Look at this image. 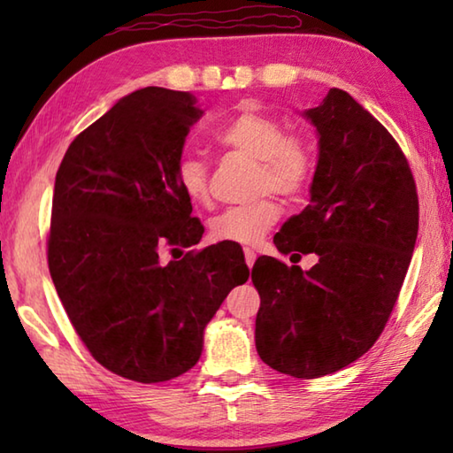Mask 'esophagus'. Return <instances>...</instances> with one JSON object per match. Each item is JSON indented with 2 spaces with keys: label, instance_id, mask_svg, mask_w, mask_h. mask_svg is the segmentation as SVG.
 <instances>
[{
  "label": "esophagus",
  "instance_id": "esophagus-1",
  "mask_svg": "<svg viewBox=\"0 0 453 453\" xmlns=\"http://www.w3.org/2000/svg\"><path fill=\"white\" fill-rule=\"evenodd\" d=\"M243 254H245V264H248L250 267L256 264V257H257V256H256V251H254V250L245 248V250H243Z\"/></svg>",
  "mask_w": 453,
  "mask_h": 453
}]
</instances>
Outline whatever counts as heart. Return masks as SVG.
<instances>
[{
    "label": "heart",
    "mask_w": 453,
    "mask_h": 453,
    "mask_svg": "<svg viewBox=\"0 0 453 453\" xmlns=\"http://www.w3.org/2000/svg\"><path fill=\"white\" fill-rule=\"evenodd\" d=\"M216 140L227 150L257 159L259 191L272 189L283 197H296L308 186L313 167L308 142L300 135H286L281 121L267 113L242 107L218 129ZM175 178L191 203L205 205L210 202V172L202 159L183 157ZM278 216V203L265 197L218 213L210 221V234L216 242L251 245L275 224Z\"/></svg>",
    "instance_id": "b5f03b06"
}]
</instances>
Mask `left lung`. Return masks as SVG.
<instances>
[{
  "label": "left lung",
  "instance_id": "1",
  "mask_svg": "<svg viewBox=\"0 0 453 453\" xmlns=\"http://www.w3.org/2000/svg\"><path fill=\"white\" fill-rule=\"evenodd\" d=\"M302 116L318 135L310 205L273 243L281 254H316L318 264L302 270L262 256L251 280L262 300L259 357L313 380L356 362L380 337L416 248L419 208L400 145L348 91L332 88Z\"/></svg>",
  "mask_w": 453,
  "mask_h": 453
}]
</instances>
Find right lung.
<instances>
[{
	"mask_svg": "<svg viewBox=\"0 0 453 453\" xmlns=\"http://www.w3.org/2000/svg\"><path fill=\"white\" fill-rule=\"evenodd\" d=\"M202 116L189 91L137 89L75 137L56 175L53 286L91 356L134 381L191 370L205 326L250 278L242 248L224 242L164 259L203 235L175 178Z\"/></svg>",
	"mask_w": 453,
	"mask_h": 453,
	"instance_id": "add662e5",
	"label": "right lung"
}]
</instances>
